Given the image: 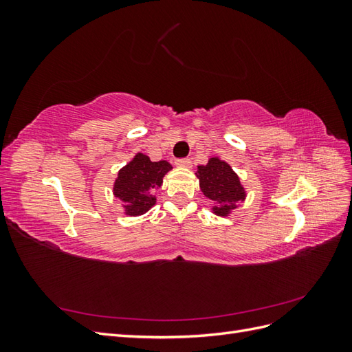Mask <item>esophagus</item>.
<instances>
[{
	"instance_id": "34e87169",
	"label": "esophagus",
	"mask_w": 352,
	"mask_h": 352,
	"mask_svg": "<svg viewBox=\"0 0 352 352\" xmlns=\"http://www.w3.org/2000/svg\"><path fill=\"white\" fill-rule=\"evenodd\" d=\"M176 166H177V167L189 168L190 166H192V162H190L189 158H179V160H176Z\"/></svg>"
}]
</instances>
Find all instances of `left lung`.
Masks as SVG:
<instances>
[{"label": "left lung", "mask_w": 352, "mask_h": 352, "mask_svg": "<svg viewBox=\"0 0 352 352\" xmlns=\"http://www.w3.org/2000/svg\"><path fill=\"white\" fill-rule=\"evenodd\" d=\"M195 175L199 179L201 192L211 199V211L217 216H229L238 207V202L247 197L239 176L219 157H211L207 164L198 166Z\"/></svg>", "instance_id": "8db88e82"}]
</instances>
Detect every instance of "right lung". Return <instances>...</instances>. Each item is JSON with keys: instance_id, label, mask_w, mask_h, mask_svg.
I'll use <instances>...</instances> for the list:
<instances>
[{"instance_id": "add662e5", "label": "right lung", "mask_w": 352, "mask_h": 352, "mask_svg": "<svg viewBox=\"0 0 352 352\" xmlns=\"http://www.w3.org/2000/svg\"><path fill=\"white\" fill-rule=\"evenodd\" d=\"M166 160L151 162L150 157L138 153L129 163L122 167L114 180L113 194L122 201L126 216H142L155 206L154 192L162 188L163 177L172 170Z\"/></svg>"}]
</instances>
